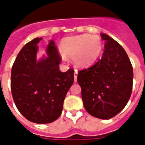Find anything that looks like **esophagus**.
<instances>
[{"instance_id": "obj_1", "label": "esophagus", "mask_w": 145, "mask_h": 145, "mask_svg": "<svg viewBox=\"0 0 145 145\" xmlns=\"http://www.w3.org/2000/svg\"><path fill=\"white\" fill-rule=\"evenodd\" d=\"M74 82H77V77H78V71L77 70H74Z\"/></svg>"}]
</instances>
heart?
<instances>
[{
	"label": "heart",
	"mask_w": 145,
	"mask_h": 145,
	"mask_svg": "<svg viewBox=\"0 0 145 145\" xmlns=\"http://www.w3.org/2000/svg\"><path fill=\"white\" fill-rule=\"evenodd\" d=\"M63 59L72 58L78 67H87L95 63L101 57L103 45L100 36L82 34L63 39L60 44Z\"/></svg>",
	"instance_id": "1"
}]
</instances>
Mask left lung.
Here are the masks:
<instances>
[{"label": "left lung", "mask_w": 145, "mask_h": 145, "mask_svg": "<svg viewBox=\"0 0 145 145\" xmlns=\"http://www.w3.org/2000/svg\"><path fill=\"white\" fill-rule=\"evenodd\" d=\"M103 57L89 68L79 71L78 79L86 111L96 118L109 120L123 109L133 87V67L118 42L105 33Z\"/></svg>", "instance_id": "obj_1"}]
</instances>
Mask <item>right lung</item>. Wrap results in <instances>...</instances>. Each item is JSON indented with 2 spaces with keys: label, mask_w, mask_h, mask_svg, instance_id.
Masks as SVG:
<instances>
[{
  "label": "right lung",
  "mask_w": 145,
  "mask_h": 145,
  "mask_svg": "<svg viewBox=\"0 0 145 145\" xmlns=\"http://www.w3.org/2000/svg\"><path fill=\"white\" fill-rule=\"evenodd\" d=\"M41 39L29 42L18 54L11 69V88L16 107L28 120L49 123L62 112L74 71H60L61 58L53 40L46 47V57L37 60V44Z\"/></svg>",
  "instance_id": "obj_1"
}]
</instances>
